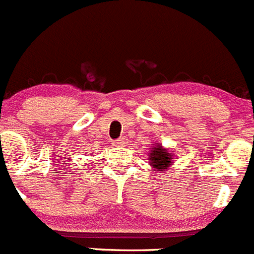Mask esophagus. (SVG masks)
<instances>
[{"label": "esophagus", "instance_id": "1", "mask_svg": "<svg viewBox=\"0 0 254 254\" xmlns=\"http://www.w3.org/2000/svg\"><path fill=\"white\" fill-rule=\"evenodd\" d=\"M127 144V139L125 136L118 139V140L114 141V146H118V148H122V146H125Z\"/></svg>", "mask_w": 254, "mask_h": 254}]
</instances>
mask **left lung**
<instances>
[{"label": "left lung", "mask_w": 254, "mask_h": 254, "mask_svg": "<svg viewBox=\"0 0 254 254\" xmlns=\"http://www.w3.org/2000/svg\"><path fill=\"white\" fill-rule=\"evenodd\" d=\"M148 162L156 172H164L174 164V154L165 149L160 143L153 144V148L148 153Z\"/></svg>", "instance_id": "left-lung-1"}]
</instances>
